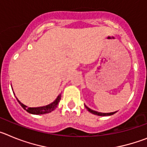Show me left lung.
<instances>
[{
    "label": "left lung",
    "instance_id": "obj_1",
    "mask_svg": "<svg viewBox=\"0 0 147 147\" xmlns=\"http://www.w3.org/2000/svg\"><path fill=\"white\" fill-rule=\"evenodd\" d=\"M85 107H86L87 110L89 111L90 113H91L94 114V115H100V116H105V115H113L114 113H115L117 112H113V113H98L97 112V111H95V110H91V109H90L89 107H88L86 106V105H85Z\"/></svg>",
    "mask_w": 147,
    "mask_h": 147
}]
</instances>
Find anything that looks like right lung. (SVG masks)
<instances>
[{"label":"right lung","mask_w":147,"mask_h":147,"mask_svg":"<svg viewBox=\"0 0 147 147\" xmlns=\"http://www.w3.org/2000/svg\"><path fill=\"white\" fill-rule=\"evenodd\" d=\"M61 99V94H59L57 96V98H56V100L54 102H53L51 104H49V105H46V106H43V107H27V106L24 105L23 104H22L21 102L19 101V100L17 98L18 102H19L21 107H23L24 110H26L28 113L32 114H35V115H42V114H45V113H49L51 111L55 110L57 107L58 104H59V101Z\"/></svg>","instance_id":"obj_1"}]
</instances>
